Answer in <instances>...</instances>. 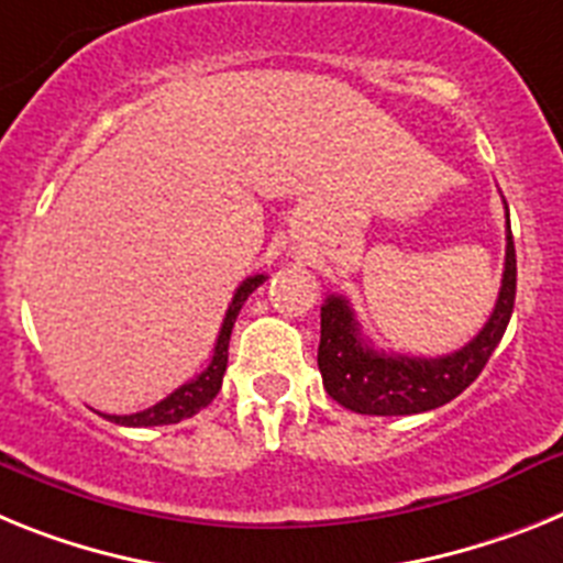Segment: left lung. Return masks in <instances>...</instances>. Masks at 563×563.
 Wrapping results in <instances>:
<instances>
[{
	"label": "left lung",
	"instance_id": "obj_1",
	"mask_svg": "<svg viewBox=\"0 0 563 563\" xmlns=\"http://www.w3.org/2000/svg\"><path fill=\"white\" fill-rule=\"evenodd\" d=\"M516 302V246L507 214L505 275L496 309L485 329L464 349L444 356H402L376 351L360 331L349 300L329 295L320 309V365L322 385L342 408L368 417H410L456 399L482 374L501 342Z\"/></svg>",
	"mask_w": 563,
	"mask_h": 563
}]
</instances>
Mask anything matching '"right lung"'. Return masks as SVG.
<instances>
[{
	"instance_id": "1",
	"label": "right lung",
	"mask_w": 563,
	"mask_h": 563,
	"mask_svg": "<svg viewBox=\"0 0 563 563\" xmlns=\"http://www.w3.org/2000/svg\"><path fill=\"white\" fill-rule=\"evenodd\" d=\"M263 280H266V275H254V277H246V280L238 286L232 302H229L227 317H223L221 331H218L212 363L200 371L195 379H189V383H184L180 388H175L169 397L155 402L153 408L130 413V417H110V413H104V417L115 424H126V428H155V424H175L180 422V419L195 417L200 408H207V405L218 397V390H221L223 371H227V360H229V336H232L234 320H238V314H241L243 302L249 300V295H252L254 288L261 286Z\"/></svg>"
}]
</instances>
